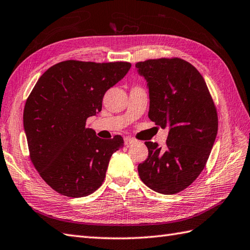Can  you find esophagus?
<instances>
[{
	"label": "esophagus",
	"instance_id": "esophagus-1",
	"mask_svg": "<svg viewBox=\"0 0 250 250\" xmlns=\"http://www.w3.org/2000/svg\"><path fill=\"white\" fill-rule=\"evenodd\" d=\"M135 142H136V141H135L134 139H131V137H125V144L126 146L134 144Z\"/></svg>",
	"mask_w": 250,
	"mask_h": 250
}]
</instances>
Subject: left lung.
Segmentation results:
<instances>
[{
  "label": "left lung",
  "instance_id": "obj_1",
  "mask_svg": "<svg viewBox=\"0 0 250 250\" xmlns=\"http://www.w3.org/2000/svg\"><path fill=\"white\" fill-rule=\"evenodd\" d=\"M149 89L148 117L161 128L168 125L166 145L145 142L148 158L139 164L147 187L175 194L203 171L218 131V116L203 76L179 58L150 59L135 64Z\"/></svg>",
  "mask_w": 250,
  "mask_h": 250
}]
</instances>
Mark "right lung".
I'll list each match as a JSON object with an SVG mask.
<instances>
[{
  "instance_id": "obj_1",
  "label": "right lung",
  "mask_w": 250,
  "mask_h": 250,
  "mask_svg": "<svg viewBox=\"0 0 250 250\" xmlns=\"http://www.w3.org/2000/svg\"><path fill=\"white\" fill-rule=\"evenodd\" d=\"M129 62L63 61L40 77L26 100L23 126L30 159L58 193L82 198L105 178L111 155L124 139L102 140L86 120L102 110L105 92L125 76Z\"/></svg>"
}]
</instances>
